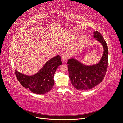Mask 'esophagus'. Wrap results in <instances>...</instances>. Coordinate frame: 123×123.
I'll list each match as a JSON object with an SVG mask.
<instances>
[{"label":"esophagus","instance_id":"obj_1","mask_svg":"<svg viewBox=\"0 0 123 123\" xmlns=\"http://www.w3.org/2000/svg\"><path fill=\"white\" fill-rule=\"evenodd\" d=\"M67 57H68V55H67V53L65 52L62 54V59L63 61H65L67 59Z\"/></svg>","mask_w":123,"mask_h":123}]
</instances>
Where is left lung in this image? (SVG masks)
Returning a JSON list of instances; mask_svg holds the SVG:
<instances>
[{
  "label": "left lung",
  "instance_id": "obj_1",
  "mask_svg": "<svg viewBox=\"0 0 123 123\" xmlns=\"http://www.w3.org/2000/svg\"><path fill=\"white\" fill-rule=\"evenodd\" d=\"M95 38L103 47L102 56L98 64L87 65L74 57H71L67 64L69 76L72 85L79 90H88L102 82L106 75L108 64V50L105 39L98 31L93 32Z\"/></svg>",
  "mask_w": 123,
  "mask_h": 123
}]
</instances>
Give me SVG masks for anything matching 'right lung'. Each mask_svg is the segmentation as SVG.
Segmentation results:
<instances>
[{"label": "right lung", "mask_w": 123, "mask_h": 123, "mask_svg": "<svg viewBox=\"0 0 123 123\" xmlns=\"http://www.w3.org/2000/svg\"><path fill=\"white\" fill-rule=\"evenodd\" d=\"M62 64L59 55L47 61L39 71L32 75H25L15 70L17 79L21 85L26 89L37 94H43L52 89L54 75L57 68Z\"/></svg>", "instance_id": "1"}]
</instances>
